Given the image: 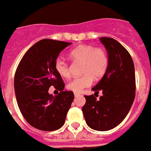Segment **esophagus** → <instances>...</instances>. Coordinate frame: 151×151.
Masks as SVG:
<instances>
[{
  "label": "esophagus",
  "instance_id": "obj_1",
  "mask_svg": "<svg viewBox=\"0 0 151 151\" xmlns=\"http://www.w3.org/2000/svg\"><path fill=\"white\" fill-rule=\"evenodd\" d=\"M74 95H75V96L76 97V96H79L81 94H80V93H76H76H74Z\"/></svg>",
  "mask_w": 151,
  "mask_h": 151
}]
</instances>
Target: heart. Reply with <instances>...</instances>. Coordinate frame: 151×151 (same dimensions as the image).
Listing matches in <instances>:
<instances>
[{
  "instance_id": "1",
  "label": "heart",
  "mask_w": 151,
  "mask_h": 151,
  "mask_svg": "<svg viewBox=\"0 0 151 151\" xmlns=\"http://www.w3.org/2000/svg\"><path fill=\"white\" fill-rule=\"evenodd\" d=\"M69 57L74 62H81V76L73 78L67 84L69 91L80 93L85 88L90 86L93 79L99 80L106 74L109 58L105 49L91 45H81L71 50ZM55 69L60 77L69 78L70 70L69 63L62 57H58L55 61Z\"/></svg>"
}]
</instances>
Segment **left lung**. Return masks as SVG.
<instances>
[{
	"label": "left lung",
	"mask_w": 151,
	"mask_h": 151,
	"mask_svg": "<svg viewBox=\"0 0 151 151\" xmlns=\"http://www.w3.org/2000/svg\"><path fill=\"white\" fill-rule=\"evenodd\" d=\"M107 50L109 65L106 74L95 87V94L103 96L96 100L94 95L85 96L83 115L89 127L106 131L120 124L130 111L135 96V75L133 60L128 50L117 40L101 37Z\"/></svg>",
	"instance_id": "obj_1"
}]
</instances>
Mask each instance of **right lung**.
<instances>
[{"label": "right lung", "instance_id": "obj_1", "mask_svg": "<svg viewBox=\"0 0 151 151\" xmlns=\"http://www.w3.org/2000/svg\"><path fill=\"white\" fill-rule=\"evenodd\" d=\"M70 44L40 40L26 51L17 66L14 79L17 104L26 121L38 130L60 129L73 101L74 93L64 91L65 83L55 69L60 51ZM50 86L61 91L58 96L48 93Z\"/></svg>", "mask_w": 151, "mask_h": 151}]
</instances>
